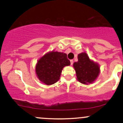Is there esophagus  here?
I'll list each match as a JSON object with an SVG mask.
<instances>
[{"label": "esophagus", "mask_w": 123, "mask_h": 123, "mask_svg": "<svg viewBox=\"0 0 123 123\" xmlns=\"http://www.w3.org/2000/svg\"><path fill=\"white\" fill-rule=\"evenodd\" d=\"M73 62H74V61H73V60H70V65H72L73 64Z\"/></svg>", "instance_id": "1"}]
</instances>
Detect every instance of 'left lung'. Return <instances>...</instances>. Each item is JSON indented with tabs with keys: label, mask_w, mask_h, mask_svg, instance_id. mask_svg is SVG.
Instances as JSON below:
<instances>
[{
	"label": "left lung",
	"mask_w": 123,
	"mask_h": 123,
	"mask_svg": "<svg viewBox=\"0 0 123 123\" xmlns=\"http://www.w3.org/2000/svg\"><path fill=\"white\" fill-rule=\"evenodd\" d=\"M77 80L81 83H92L99 75L100 66L98 63L90 60L85 52L78 55V61L73 63Z\"/></svg>",
	"instance_id": "1"
}]
</instances>
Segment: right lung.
Here are the masks:
<instances>
[{
	"label": "right lung",
	"instance_id": "obj_1",
	"mask_svg": "<svg viewBox=\"0 0 123 123\" xmlns=\"http://www.w3.org/2000/svg\"><path fill=\"white\" fill-rule=\"evenodd\" d=\"M70 65V62L66 53L52 51L38 60L36 65V74L42 83L49 86L60 80L63 68Z\"/></svg>",
	"mask_w": 123,
	"mask_h": 123
}]
</instances>
